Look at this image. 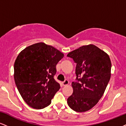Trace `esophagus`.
Returning a JSON list of instances; mask_svg holds the SVG:
<instances>
[{
	"instance_id": "1",
	"label": "esophagus",
	"mask_w": 126,
	"mask_h": 126,
	"mask_svg": "<svg viewBox=\"0 0 126 126\" xmlns=\"http://www.w3.org/2000/svg\"><path fill=\"white\" fill-rule=\"evenodd\" d=\"M69 80H68L67 79H66V80H64V81L63 82V83H63V86H66V85H67L69 84Z\"/></svg>"
}]
</instances>
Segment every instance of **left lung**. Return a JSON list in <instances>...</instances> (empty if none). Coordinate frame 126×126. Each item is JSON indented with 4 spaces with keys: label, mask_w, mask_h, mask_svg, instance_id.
<instances>
[{
    "label": "left lung",
    "mask_w": 126,
    "mask_h": 126,
    "mask_svg": "<svg viewBox=\"0 0 126 126\" xmlns=\"http://www.w3.org/2000/svg\"><path fill=\"white\" fill-rule=\"evenodd\" d=\"M76 63L73 92L67 98L71 109L88 111L103 95L111 77V63L108 55L94 45L83 46L67 55Z\"/></svg>",
    "instance_id": "8db88e82"
}]
</instances>
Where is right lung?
<instances>
[{"label":"right lung","instance_id":"obj_1","mask_svg":"<svg viewBox=\"0 0 126 126\" xmlns=\"http://www.w3.org/2000/svg\"><path fill=\"white\" fill-rule=\"evenodd\" d=\"M64 54L43 43L29 46L19 54L14 64L15 84L26 103L35 109L51 104L60 88L54 78L56 65Z\"/></svg>","mask_w":126,"mask_h":126}]
</instances>
